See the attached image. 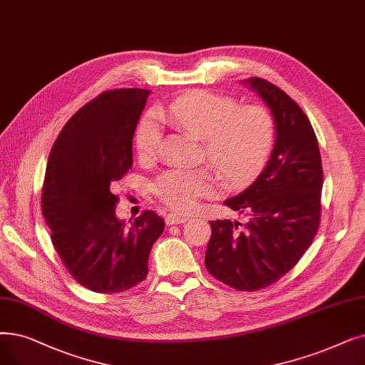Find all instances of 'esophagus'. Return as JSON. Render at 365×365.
<instances>
[{"mask_svg":"<svg viewBox=\"0 0 365 365\" xmlns=\"http://www.w3.org/2000/svg\"><path fill=\"white\" fill-rule=\"evenodd\" d=\"M187 219H189L187 216L173 215V213H170V215H167L165 222H167V225H179V224H185V222H186Z\"/></svg>","mask_w":365,"mask_h":365,"instance_id":"34e87169","label":"esophagus"}]
</instances>
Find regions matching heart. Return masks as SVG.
Wrapping results in <instances>:
<instances>
[{"instance_id": "b5f03b06", "label": "heart", "mask_w": 365, "mask_h": 365, "mask_svg": "<svg viewBox=\"0 0 365 365\" xmlns=\"http://www.w3.org/2000/svg\"><path fill=\"white\" fill-rule=\"evenodd\" d=\"M165 116L204 141V158L232 187L257 176L274 143V119L265 107L240 106L235 98L212 91L180 95L167 106ZM161 140V122L149 112L135 128L137 156L152 160ZM216 187L217 179L209 170L173 168L155 180L153 192L170 209L189 212L201 198L212 197Z\"/></svg>"}]
</instances>
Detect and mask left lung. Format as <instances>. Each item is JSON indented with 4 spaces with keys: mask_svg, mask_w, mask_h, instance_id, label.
I'll list each match as a JSON object with an SVG mask.
<instances>
[{
    "mask_svg": "<svg viewBox=\"0 0 365 365\" xmlns=\"http://www.w3.org/2000/svg\"><path fill=\"white\" fill-rule=\"evenodd\" d=\"M247 83L272 108L274 148L258 179L225 201L249 216L247 224L210 222L205 268L234 289L258 291L287 274L312 245L321 222L324 171L318 138L303 108L261 77Z\"/></svg>",
    "mask_w": 365,
    "mask_h": 365,
    "instance_id": "8db88e82",
    "label": "left lung"
}]
</instances>
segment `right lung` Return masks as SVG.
<instances>
[{"label": "right lung", "instance_id": "right-lung-1", "mask_svg": "<svg viewBox=\"0 0 365 365\" xmlns=\"http://www.w3.org/2000/svg\"><path fill=\"white\" fill-rule=\"evenodd\" d=\"M150 91L112 89L70 118L52 146L41 213L67 272L93 292L116 294L148 276L164 219L143 210L130 227L116 217L115 182L133 167V137Z\"/></svg>", "mask_w": 365, "mask_h": 365}]
</instances>
